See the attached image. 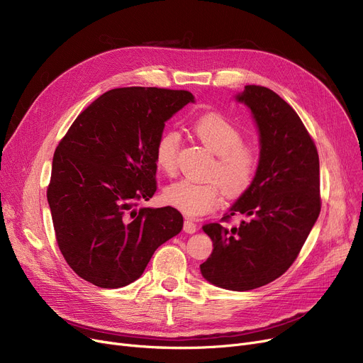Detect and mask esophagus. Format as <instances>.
<instances>
[{
	"label": "esophagus",
	"mask_w": 363,
	"mask_h": 363,
	"mask_svg": "<svg viewBox=\"0 0 363 363\" xmlns=\"http://www.w3.org/2000/svg\"><path fill=\"white\" fill-rule=\"evenodd\" d=\"M184 231L186 234H194L197 231V225L194 223V220L185 219V222H184Z\"/></svg>",
	"instance_id": "1"
}]
</instances>
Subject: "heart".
<instances>
[{
	"mask_svg": "<svg viewBox=\"0 0 363 363\" xmlns=\"http://www.w3.org/2000/svg\"><path fill=\"white\" fill-rule=\"evenodd\" d=\"M196 137L216 155L211 166L215 177L228 196H240L253 182L257 167L256 150L241 143V130L219 113H204L191 123ZM179 133L164 130L155 147V160L164 174H174L179 151ZM163 199L186 216H201L218 207L220 188L216 182H197L181 179L163 189Z\"/></svg>",
	"mask_w": 363,
	"mask_h": 363,
	"instance_id": "1",
	"label": "heart"
}]
</instances>
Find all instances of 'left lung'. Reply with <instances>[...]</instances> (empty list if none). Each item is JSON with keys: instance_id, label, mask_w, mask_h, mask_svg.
Segmentation results:
<instances>
[{"instance_id": "8db88e82", "label": "left lung", "mask_w": 363, "mask_h": 363, "mask_svg": "<svg viewBox=\"0 0 363 363\" xmlns=\"http://www.w3.org/2000/svg\"><path fill=\"white\" fill-rule=\"evenodd\" d=\"M235 101L252 111L259 163L252 185L223 216L242 215L241 223L203 226L213 252L200 271L216 287L247 291L287 271L312 231L320 212L319 157L298 114L272 89L247 85Z\"/></svg>"}]
</instances>
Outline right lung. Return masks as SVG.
<instances>
[{
	"label": "right lung",
	"mask_w": 363,
	"mask_h": 363,
	"mask_svg": "<svg viewBox=\"0 0 363 363\" xmlns=\"http://www.w3.org/2000/svg\"><path fill=\"white\" fill-rule=\"evenodd\" d=\"M194 95L118 88L92 101L57 145L47 199L70 268L101 289L138 279L157 247L181 233L177 208L138 207L155 196V147Z\"/></svg>",
	"instance_id": "add662e5"
}]
</instances>
